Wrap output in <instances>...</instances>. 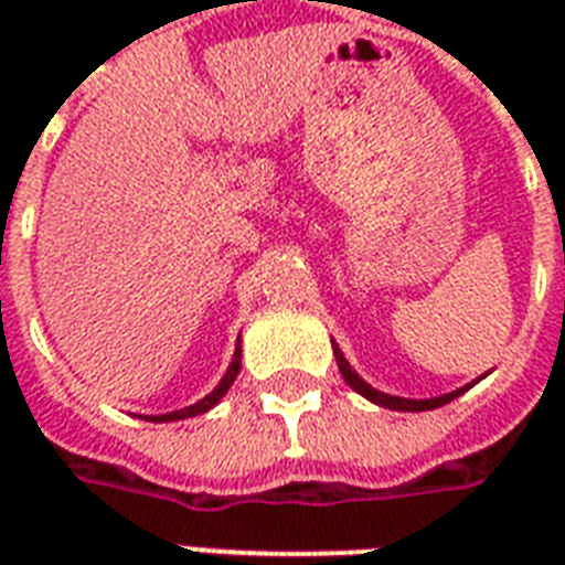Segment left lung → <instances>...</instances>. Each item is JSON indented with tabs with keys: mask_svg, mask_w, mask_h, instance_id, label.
<instances>
[{
	"mask_svg": "<svg viewBox=\"0 0 565 565\" xmlns=\"http://www.w3.org/2000/svg\"><path fill=\"white\" fill-rule=\"evenodd\" d=\"M331 345H334V358H337V366H340V372H343L345 384L352 386L354 393H361L363 398H370V402L381 404V407H390V411H404V413H422V411H434V407H443V404H448L451 398H457L460 393H466L472 384L460 386V390H455V393H446V395H437V398H402V395H386L381 393V390H375V386H370L366 381H363L358 372L349 366V361L343 358V352L337 349V343L331 340ZM481 381V377H478Z\"/></svg>",
	"mask_w": 565,
	"mask_h": 565,
	"instance_id": "1",
	"label": "left lung"
}]
</instances>
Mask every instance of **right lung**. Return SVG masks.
Here are the masks:
<instances>
[{
  "label": "right lung",
  "mask_w": 565,
  "mask_h": 565,
  "mask_svg": "<svg viewBox=\"0 0 565 565\" xmlns=\"http://www.w3.org/2000/svg\"><path fill=\"white\" fill-rule=\"evenodd\" d=\"M239 340H237V349H234V361H231L228 372L222 375V381L216 386H213V393H207L202 398V402L190 404V407H184V411H172V413H163V416H146L149 422H175V419H190V416H199V413H207L213 407V404L220 402L222 395L228 393V386L234 384V377L239 375Z\"/></svg>",
  "instance_id": "add662e5"
}]
</instances>
